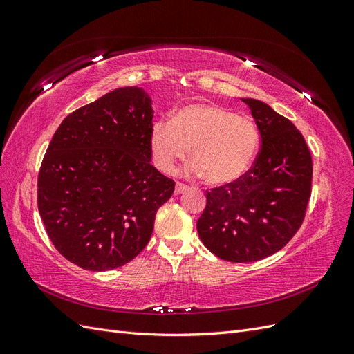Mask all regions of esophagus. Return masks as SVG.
Wrapping results in <instances>:
<instances>
[{
	"label": "esophagus",
	"instance_id": "34e87169",
	"mask_svg": "<svg viewBox=\"0 0 354 354\" xmlns=\"http://www.w3.org/2000/svg\"><path fill=\"white\" fill-rule=\"evenodd\" d=\"M185 190H187V186H186V185L177 183V185H176V189H174V194H176V195H180V194H183Z\"/></svg>",
	"mask_w": 354,
	"mask_h": 354
}]
</instances>
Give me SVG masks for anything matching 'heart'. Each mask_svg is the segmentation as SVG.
I'll list each match as a JSON object with an SVG mask.
<instances>
[{
	"label": "heart",
	"mask_w": 354,
	"mask_h": 354,
	"mask_svg": "<svg viewBox=\"0 0 354 354\" xmlns=\"http://www.w3.org/2000/svg\"><path fill=\"white\" fill-rule=\"evenodd\" d=\"M260 133L250 118L212 103L186 104L168 121L151 128L149 147L153 164L171 173L187 155L194 160L187 173L202 176L209 186H227L242 178L252 165Z\"/></svg>",
	"instance_id": "obj_1"
}]
</instances>
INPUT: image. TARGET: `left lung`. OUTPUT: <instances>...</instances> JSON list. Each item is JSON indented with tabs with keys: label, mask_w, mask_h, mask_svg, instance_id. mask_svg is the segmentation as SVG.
Segmentation results:
<instances>
[{
	"label": "left lung",
	"mask_w": 354,
	"mask_h": 354,
	"mask_svg": "<svg viewBox=\"0 0 354 354\" xmlns=\"http://www.w3.org/2000/svg\"><path fill=\"white\" fill-rule=\"evenodd\" d=\"M248 106L261 151L242 178L207 194L196 223L207 248L232 263L266 259L291 241L304 220L312 192V156L297 127L255 99Z\"/></svg>",
	"instance_id": "8db88e82"
}]
</instances>
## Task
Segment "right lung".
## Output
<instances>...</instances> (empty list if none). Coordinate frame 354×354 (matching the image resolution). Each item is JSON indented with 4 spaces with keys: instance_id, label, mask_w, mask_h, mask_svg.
<instances>
[{
    "instance_id": "obj_1",
    "label": "right lung",
    "mask_w": 354,
    "mask_h": 354,
    "mask_svg": "<svg viewBox=\"0 0 354 354\" xmlns=\"http://www.w3.org/2000/svg\"><path fill=\"white\" fill-rule=\"evenodd\" d=\"M152 99L122 87L68 115L42 159L38 209L71 263L106 272L130 263L152 236L174 181L151 164Z\"/></svg>"
}]
</instances>
